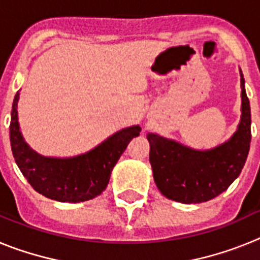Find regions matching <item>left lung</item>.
I'll list each match as a JSON object with an SVG mask.
<instances>
[{
    "mask_svg": "<svg viewBox=\"0 0 260 260\" xmlns=\"http://www.w3.org/2000/svg\"><path fill=\"white\" fill-rule=\"evenodd\" d=\"M241 77V119L228 141L211 150H194L173 139L148 133L153 180L165 198L202 203L228 189L246 162L251 142V112Z\"/></svg>",
    "mask_w": 260,
    "mask_h": 260,
    "instance_id": "obj_1",
    "label": "left lung"
}]
</instances>
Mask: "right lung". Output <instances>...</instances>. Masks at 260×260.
<instances>
[{
  "label": "right lung",
  "instance_id": "1",
  "mask_svg": "<svg viewBox=\"0 0 260 260\" xmlns=\"http://www.w3.org/2000/svg\"><path fill=\"white\" fill-rule=\"evenodd\" d=\"M17 92L11 108L10 143L18 168L29 185L47 198L79 203L102 194L109 182L110 173L126 150L128 142L138 137L141 126L133 125L114 133L88 152L73 157L43 156L28 146L18 122Z\"/></svg>",
  "mask_w": 260,
  "mask_h": 260
}]
</instances>
